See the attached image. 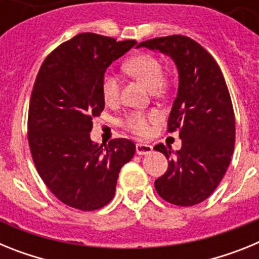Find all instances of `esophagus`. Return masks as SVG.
I'll list each match as a JSON object with an SVG mask.
<instances>
[{
	"instance_id": "obj_1",
	"label": "esophagus",
	"mask_w": 259,
	"mask_h": 259,
	"mask_svg": "<svg viewBox=\"0 0 259 259\" xmlns=\"http://www.w3.org/2000/svg\"><path fill=\"white\" fill-rule=\"evenodd\" d=\"M152 152H153V146L152 145H148V144H143V143L136 144V153L139 155L150 154Z\"/></svg>"
}]
</instances>
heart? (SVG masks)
Returning <instances> with one entry per match:
<instances>
[{
    "instance_id": "obj_1",
    "label": "heart",
    "mask_w": 259,
    "mask_h": 259,
    "mask_svg": "<svg viewBox=\"0 0 259 259\" xmlns=\"http://www.w3.org/2000/svg\"><path fill=\"white\" fill-rule=\"evenodd\" d=\"M124 70L131 76L136 77L149 87L154 92H163L167 88V79L163 75V66L161 61L153 54L143 53L132 57L124 63ZM102 97L107 104H113L119 98L120 92V80L113 72H106L101 80ZM158 114L155 111H134L125 115L122 120V125L139 136H146L150 132V124L155 122Z\"/></svg>"
}]
</instances>
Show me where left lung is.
Instances as JSON below:
<instances>
[{"instance_id": "1", "label": "left lung", "mask_w": 259, "mask_h": 259, "mask_svg": "<svg viewBox=\"0 0 259 259\" xmlns=\"http://www.w3.org/2000/svg\"><path fill=\"white\" fill-rule=\"evenodd\" d=\"M141 47L170 56L179 72L167 131L179 130L182 149L172 155L171 146H154L170 159L166 172L154 182L155 191L167 202L193 206L218 187L235 148V114L227 84L211 54L187 36L155 37L137 45Z\"/></svg>"}]
</instances>
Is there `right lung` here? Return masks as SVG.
I'll return each mask as SVG.
<instances>
[{
    "instance_id": "1",
    "label": "right lung",
    "mask_w": 259,
    "mask_h": 259,
    "mask_svg": "<svg viewBox=\"0 0 259 259\" xmlns=\"http://www.w3.org/2000/svg\"><path fill=\"white\" fill-rule=\"evenodd\" d=\"M135 40L79 33L53 50L36 76L28 110V144L38 175L61 202L92 211L115 194L119 171L136 145L127 139L91 140L105 107L101 80Z\"/></svg>"
}]
</instances>
